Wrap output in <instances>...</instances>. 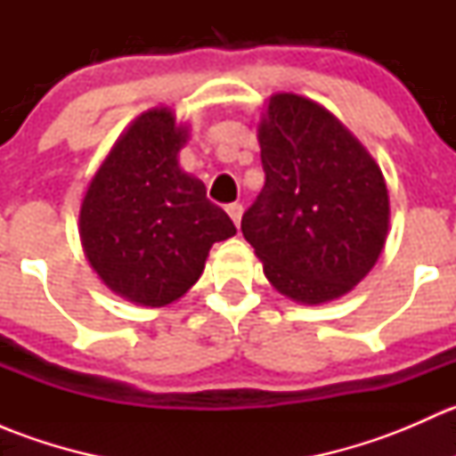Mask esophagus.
I'll use <instances>...</instances> for the list:
<instances>
[{"label": "esophagus", "mask_w": 456, "mask_h": 456, "mask_svg": "<svg viewBox=\"0 0 456 456\" xmlns=\"http://www.w3.org/2000/svg\"><path fill=\"white\" fill-rule=\"evenodd\" d=\"M227 214L232 216L233 224H236V227H240V218H242V205H240V202H232V205H227Z\"/></svg>", "instance_id": "34e87169"}]
</instances>
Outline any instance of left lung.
I'll list each match as a JSON object with an SVG mask.
<instances>
[{"mask_svg": "<svg viewBox=\"0 0 456 456\" xmlns=\"http://www.w3.org/2000/svg\"><path fill=\"white\" fill-rule=\"evenodd\" d=\"M265 187L242 236L287 297L320 305L372 269L388 232L381 169L322 105L275 94L257 130Z\"/></svg>", "mask_w": 456, "mask_h": 456, "instance_id": "obj_1", "label": "left lung"}]
</instances>
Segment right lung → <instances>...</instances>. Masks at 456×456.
<instances>
[{"instance_id": "1", "label": "right lung", "mask_w": 456, "mask_h": 456, "mask_svg": "<svg viewBox=\"0 0 456 456\" xmlns=\"http://www.w3.org/2000/svg\"><path fill=\"white\" fill-rule=\"evenodd\" d=\"M185 139L167 108L145 112L112 147L81 205L90 265L114 293L142 306L185 296L211 245L236 233L199 178L178 167Z\"/></svg>"}]
</instances>
